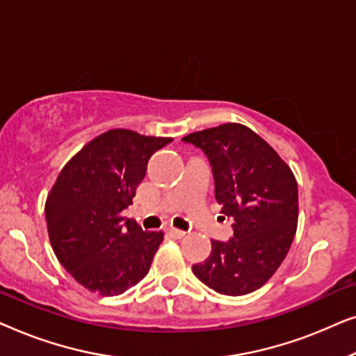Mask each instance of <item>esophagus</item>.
<instances>
[{"mask_svg":"<svg viewBox=\"0 0 356 356\" xmlns=\"http://www.w3.org/2000/svg\"><path fill=\"white\" fill-rule=\"evenodd\" d=\"M168 233H170V235H172L173 238H177V240H179V238H183L184 235H186V232L178 230V228H170Z\"/></svg>","mask_w":356,"mask_h":356,"instance_id":"34e87169","label":"esophagus"}]
</instances>
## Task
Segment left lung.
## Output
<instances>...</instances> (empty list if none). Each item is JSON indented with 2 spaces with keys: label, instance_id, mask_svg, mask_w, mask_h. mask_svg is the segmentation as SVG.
<instances>
[{
  "label": "left lung",
  "instance_id": "1",
  "mask_svg": "<svg viewBox=\"0 0 356 356\" xmlns=\"http://www.w3.org/2000/svg\"><path fill=\"white\" fill-rule=\"evenodd\" d=\"M212 165L216 199L232 217L233 238L212 240L193 272L217 293L240 296L261 289L284 262L298 225V184L289 165L254 131L225 123L183 138Z\"/></svg>",
  "mask_w": 356,
  "mask_h": 356
}]
</instances>
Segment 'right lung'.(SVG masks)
Segmentation results:
<instances>
[{
    "instance_id": "obj_1",
    "label": "right lung",
    "mask_w": 356,
    "mask_h": 356,
    "mask_svg": "<svg viewBox=\"0 0 356 356\" xmlns=\"http://www.w3.org/2000/svg\"><path fill=\"white\" fill-rule=\"evenodd\" d=\"M172 140L131 129L106 131L63 167L48 193L53 251L92 293L121 295L147 275L163 232H144L121 212L133 202L149 159Z\"/></svg>"
}]
</instances>
